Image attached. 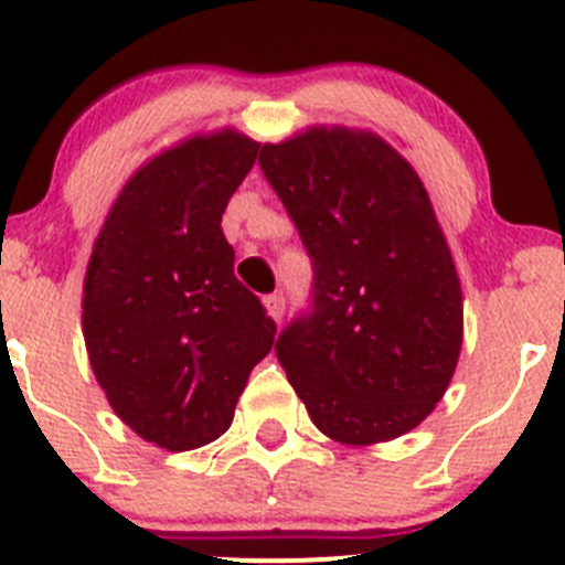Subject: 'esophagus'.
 <instances>
[{
    "mask_svg": "<svg viewBox=\"0 0 565 565\" xmlns=\"http://www.w3.org/2000/svg\"><path fill=\"white\" fill-rule=\"evenodd\" d=\"M265 309H267V315L276 319V322H281V319H284V298H281V295H267Z\"/></svg>",
    "mask_w": 565,
    "mask_h": 565,
    "instance_id": "obj_1",
    "label": "esophagus"
}]
</instances>
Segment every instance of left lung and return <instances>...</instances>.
<instances>
[{"label": "left lung", "instance_id": "1", "mask_svg": "<svg viewBox=\"0 0 565 565\" xmlns=\"http://www.w3.org/2000/svg\"><path fill=\"white\" fill-rule=\"evenodd\" d=\"M259 167L315 267L311 311L276 341L322 435L374 446L415 429L457 372L465 309L424 182L372 130L311 125Z\"/></svg>", "mask_w": 565, "mask_h": 565}]
</instances>
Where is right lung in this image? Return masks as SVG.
Returning <instances> with one entry per match:
<instances>
[{
    "instance_id": "add662e5",
    "label": "right lung",
    "mask_w": 565,
    "mask_h": 565,
    "mask_svg": "<svg viewBox=\"0 0 565 565\" xmlns=\"http://www.w3.org/2000/svg\"><path fill=\"white\" fill-rule=\"evenodd\" d=\"M259 156L235 128L158 152L119 191L84 276L89 366L147 443L191 451L235 418L276 322L235 278L221 215Z\"/></svg>"
}]
</instances>
